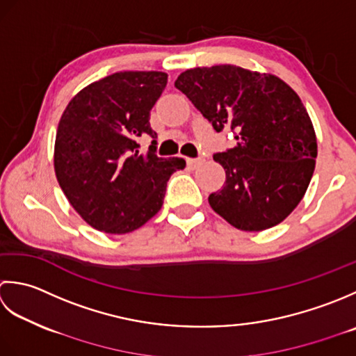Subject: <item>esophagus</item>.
Wrapping results in <instances>:
<instances>
[{
  "mask_svg": "<svg viewBox=\"0 0 356 356\" xmlns=\"http://www.w3.org/2000/svg\"><path fill=\"white\" fill-rule=\"evenodd\" d=\"M204 163V159L202 158H187V165L191 169H197V168H200V165Z\"/></svg>",
  "mask_w": 356,
  "mask_h": 356,
  "instance_id": "1",
  "label": "esophagus"
}]
</instances>
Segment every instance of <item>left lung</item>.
Listing matches in <instances>:
<instances>
[{"label":"left lung","instance_id":"8db88e82","mask_svg":"<svg viewBox=\"0 0 356 356\" xmlns=\"http://www.w3.org/2000/svg\"><path fill=\"white\" fill-rule=\"evenodd\" d=\"M175 87L212 122L230 129L235 147L213 159L226 183L209 204L232 226L259 232L300 204L315 170L316 135L296 92L272 74L232 64L183 72Z\"/></svg>","mask_w":356,"mask_h":356}]
</instances>
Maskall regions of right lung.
<instances>
[{
    "label": "right lung",
    "instance_id": "1",
    "mask_svg": "<svg viewBox=\"0 0 356 356\" xmlns=\"http://www.w3.org/2000/svg\"><path fill=\"white\" fill-rule=\"evenodd\" d=\"M164 72H117L79 90L58 122L54 165L64 195L93 229L122 235L144 226L163 206L183 158H158L150 111ZM154 138L140 154L138 136Z\"/></svg>",
    "mask_w": 356,
    "mask_h": 356
}]
</instances>
